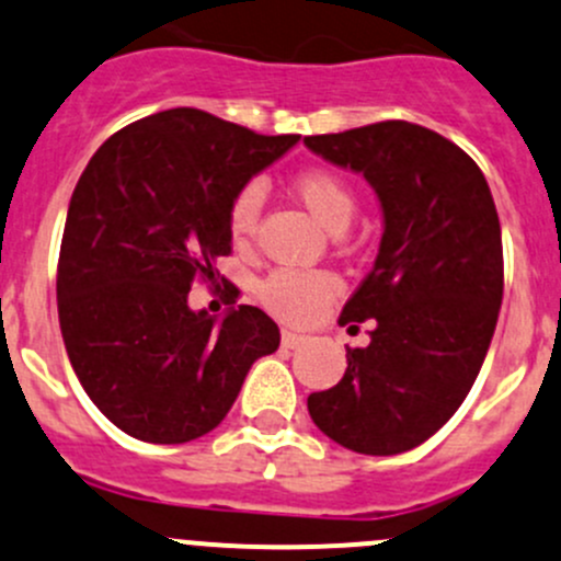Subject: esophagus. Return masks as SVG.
Here are the masks:
<instances>
[{
    "label": "esophagus",
    "mask_w": 561,
    "mask_h": 561,
    "mask_svg": "<svg viewBox=\"0 0 561 561\" xmlns=\"http://www.w3.org/2000/svg\"><path fill=\"white\" fill-rule=\"evenodd\" d=\"M304 335L296 333V330H282V346H287V350H296V346L304 344Z\"/></svg>",
    "instance_id": "34e87169"
}]
</instances>
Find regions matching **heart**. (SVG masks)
Segmentation results:
<instances>
[{"label":"heart","instance_id":"obj_1","mask_svg":"<svg viewBox=\"0 0 561 561\" xmlns=\"http://www.w3.org/2000/svg\"><path fill=\"white\" fill-rule=\"evenodd\" d=\"M293 191L300 204L328 228L339 233L350 226L357 209L355 191L341 174L330 169H306L293 180ZM263 209V187L257 182H247L236 191L228 204V233L233 244L244 247L257 231ZM339 293V279L330 271H300L274 268L257 285V300L268 314L285 322H306Z\"/></svg>","mask_w":561,"mask_h":561}]
</instances>
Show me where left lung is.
I'll return each mask as SVG.
<instances>
[{
    "label": "left lung",
    "instance_id": "obj_1",
    "mask_svg": "<svg viewBox=\"0 0 561 561\" xmlns=\"http://www.w3.org/2000/svg\"><path fill=\"white\" fill-rule=\"evenodd\" d=\"M304 145L376 187L385 236L341 325L374 320L346 346L344 379L311 392L317 427L357 454L409 451L451 420L479 376L503 304V239L479 163L451 139L381 121Z\"/></svg>",
    "mask_w": 561,
    "mask_h": 561
}]
</instances>
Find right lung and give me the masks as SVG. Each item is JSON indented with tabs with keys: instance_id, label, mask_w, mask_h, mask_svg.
<instances>
[{
	"instance_id": "obj_1",
	"label": "right lung",
	"mask_w": 561,
	"mask_h": 561,
	"mask_svg": "<svg viewBox=\"0 0 561 561\" xmlns=\"http://www.w3.org/2000/svg\"><path fill=\"white\" fill-rule=\"evenodd\" d=\"M296 141L176 107L115 131L88 161L58 252V322L82 389L123 433L202 438L226 420L250 365L279 346L257 306L215 322L191 311L187 293L231 255L236 191ZM226 290L236 304L239 287Z\"/></svg>"
}]
</instances>
